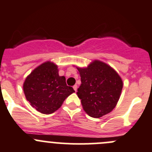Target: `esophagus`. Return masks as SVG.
I'll use <instances>...</instances> for the list:
<instances>
[{
  "label": "esophagus",
  "mask_w": 152,
  "mask_h": 152,
  "mask_svg": "<svg viewBox=\"0 0 152 152\" xmlns=\"http://www.w3.org/2000/svg\"><path fill=\"white\" fill-rule=\"evenodd\" d=\"M73 89H75V92H77V85H75V86H73Z\"/></svg>",
  "instance_id": "1"
}]
</instances>
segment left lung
I'll return each instance as SVG.
<instances>
[{"instance_id": "1", "label": "left lung", "mask_w": 152, "mask_h": 152, "mask_svg": "<svg viewBox=\"0 0 152 152\" xmlns=\"http://www.w3.org/2000/svg\"><path fill=\"white\" fill-rule=\"evenodd\" d=\"M81 84L77 95L85 112L91 117L100 118L116 106L123 87L118 73L107 63L94 60L87 67H76Z\"/></svg>"}]
</instances>
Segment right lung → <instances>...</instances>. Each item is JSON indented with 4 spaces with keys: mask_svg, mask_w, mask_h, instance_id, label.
<instances>
[{
    "mask_svg": "<svg viewBox=\"0 0 152 152\" xmlns=\"http://www.w3.org/2000/svg\"><path fill=\"white\" fill-rule=\"evenodd\" d=\"M26 99L43 114L55 112L68 96L75 92L66 85V77L59 75L58 67L47 61L37 66L26 77L23 84Z\"/></svg>",
    "mask_w": 152,
    "mask_h": 152,
    "instance_id": "obj_1",
    "label": "right lung"
}]
</instances>
